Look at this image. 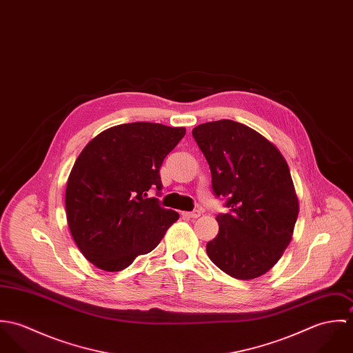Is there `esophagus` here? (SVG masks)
Returning <instances> with one entry per match:
<instances>
[{"instance_id": "34e87169", "label": "esophagus", "mask_w": 353, "mask_h": 353, "mask_svg": "<svg viewBox=\"0 0 353 353\" xmlns=\"http://www.w3.org/2000/svg\"><path fill=\"white\" fill-rule=\"evenodd\" d=\"M183 216L188 217V219H197L201 216V212L199 209L193 210V212H183Z\"/></svg>"}]
</instances>
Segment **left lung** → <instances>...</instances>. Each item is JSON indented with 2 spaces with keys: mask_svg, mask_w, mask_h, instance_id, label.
I'll list each match as a JSON object with an SVG mask.
<instances>
[{
  "mask_svg": "<svg viewBox=\"0 0 353 353\" xmlns=\"http://www.w3.org/2000/svg\"><path fill=\"white\" fill-rule=\"evenodd\" d=\"M212 174L216 197L228 213L217 214V236L208 242L210 261L224 273L252 280L281 258L299 213L288 164L269 140L252 128L220 119L193 129Z\"/></svg>",
  "mask_w": 353,
  "mask_h": 353,
  "instance_id": "obj_1",
  "label": "left lung"
}]
</instances>
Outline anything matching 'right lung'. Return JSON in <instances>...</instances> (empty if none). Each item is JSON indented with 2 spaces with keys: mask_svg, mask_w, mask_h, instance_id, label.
Returning <instances> with one entry per match:
<instances>
[{
  "mask_svg": "<svg viewBox=\"0 0 353 353\" xmlns=\"http://www.w3.org/2000/svg\"><path fill=\"white\" fill-rule=\"evenodd\" d=\"M185 133L161 123H123L101 132L79 154L66 185V219L77 248L97 268H128L179 219L147 196L161 190L163 160Z\"/></svg>",
  "mask_w": 353,
  "mask_h": 353,
  "instance_id": "add662e5",
  "label": "right lung"
}]
</instances>
